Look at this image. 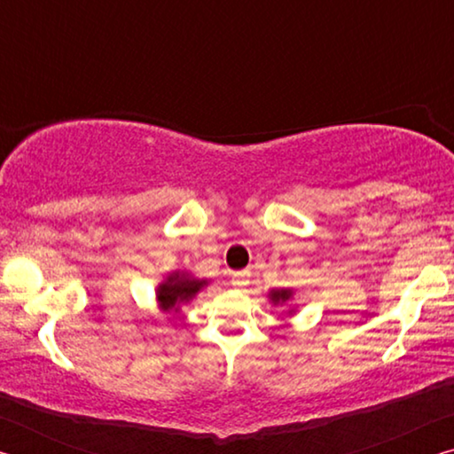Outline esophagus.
<instances>
[{"label": "esophagus", "mask_w": 454, "mask_h": 454, "mask_svg": "<svg viewBox=\"0 0 454 454\" xmlns=\"http://www.w3.org/2000/svg\"><path fill=\"white\" fill-rule=\"evenodd\" d=\"M232 284L236 288H244L250 284V272L248 270H240L232 274Z\"/></svg>", "instance_id": "1"}]
</instances>
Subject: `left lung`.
Wrapping results in <instances>:
<instances>
[{"mask_svg":"<svg viewBox=\"0 0 454 454\" xmlns=\"http://www.w3.org/2000/svg\"><path fill=\"white\" fill-rule=\"evenodd\" d=\"M290 296H292V290H272V292H270V298H272L274 304L286 302Z\"/></svg>","mask_w":454,"mask_h":454,"instance_id":"8db88e82","label":"left lung"}]
</instances>
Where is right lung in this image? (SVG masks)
Wrapping results in <instances>:
<instances>
[{
  "label": "right lung",
  "mask_w": 454,
  "mask_h": 454,
  "mask_svg": "<svg viewBox=\"0 0 454 454\" xmlns=\"http://www.w3.org/2000/svg\"><path fill=\"white\" fill-rule=\"evenodd\" d=\"M204 284H206V280L190 278L188 274L168 276V280L164 284H160V288H158V302H160V306H162V310H166V312H170V310L178 312L176 306L192 301L196 292L202 288Z\"/></svg>",
  "instance_id": "obj_1"
}]
</instances>
